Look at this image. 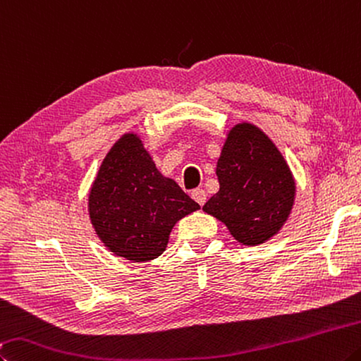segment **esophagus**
Returning <instances> with one entry per match:
<instances>
[{"label":"esophagus","instance_id":"1","mask_svg":"<svg viewBox=\"0 0 361 361\" xmlns=\"http://www.w3.org/2000/svg\"><path fill=\"white\" fill-rule=\"evenodd\" d=\"M191 195H192V199L199 203V205L202 207L203 203H205V200H207V192L203 191V189H194V191L191 192Z\"/></svg>","mask_w":361,"mask_h":361}]
</instances>
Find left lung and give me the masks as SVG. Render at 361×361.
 Listing matches in <instances>:
<instances>
[{
  "label": "left lung",
  "instance_id": "1",
  "mask_svg": "<svg viewBox=\"0 0 361 361\" xmlns=\"http://www.w3.org/2000/svg\"><path fill=\"white\" fill-rule=\"evenodd\" d=\"M219 191L203 212L224 222L243 245H260L276 233L289 216L295 183L273 142L252 124L228 134L216 167Z\"/></svg>",
  "mask_w": 361,
  "mask_h": 361
}]
</instances>
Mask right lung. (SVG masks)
Returning a JSON list of instances; mask_svg holds the SVG:
<instances>
[{
    "instance_id": "obj_1",
    "label": "right lung",
    "mask_w": 361,
    "mask_h": 361,
    "mask_svg": "<svg viewBox=\"0 0 361 361\" xmlns=\"http://www.w3.org/2000/svg\"><path fill=\"white\" fill-rule=\"evenodd\" d=\"M164 178L140 139L126 134L104 159L90 192V218L110 251L134 262L161 255L176 221L199 209Z\"/></svg>"
}]
</instances>
